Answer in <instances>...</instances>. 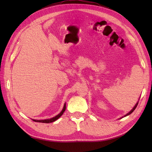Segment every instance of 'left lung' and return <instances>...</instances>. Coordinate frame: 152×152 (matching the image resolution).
Here are the masks:
<instances>
[{
  "label": "left lung",
  "instance_id": "1",
  "mask_svg": "<svg viewBox=\"0 0 152 152\" xmlns=\"http://www.w3.org/2000/svg\"><path fill=\"white\" fill-rule=\"evenodd\" d=\"M138 104V102L137 103V104H135V106H134V108H133V109H132V110H131V111H130L129 112V113H127V114H126V115H124V117H125V116H127V115H129V114H131V113H132V112H133V111L134 110H135V108H137V106ZM122 118H124V117H122Z\"/></svg>",
  "mask_w": 152,
  "mask_h": 152
}]
</instances>
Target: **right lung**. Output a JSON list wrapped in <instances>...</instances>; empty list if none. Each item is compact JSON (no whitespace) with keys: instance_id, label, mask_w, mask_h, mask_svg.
I'll return each mask as SVG.
<instances>
[{"instance_id":"right-lung-1","label":"right lung","mask_w":152,"mask_h":152,"mask_svg":"<svg viewBox=\"0 0 152 152\" xmlns=\"http://www.w3.org/2000/svg\"><path fill=\"white\" fill-rule=\"evenodd\" d=\"M66 110V104L64 103V106H63V108L62 110V111H61L59 114L57 115L56 116H55V117L52 118H50V119H44V120H37V119H32L35 122H40V123H46V124H49V123H52L55 121H56L57 119H59L61 115H63V114L64 113V112Z\"/></svg>"}]
</instances>
